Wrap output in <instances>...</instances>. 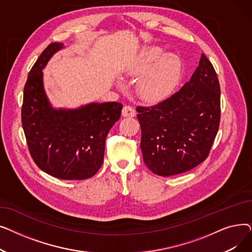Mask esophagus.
Here are the masks:
<instances>
[{
	"label": "esophagus",
	"instance_id": "1",
	"mask_svg": "<svg viewBox=\"0 0 252 252\" xmlns=\"http://www.w3.org/2000/svg\"><path fill=\"white\" fill-rule=\"evenodd\" d=\"M122 114L125 117H134L136 115V111L133 107H131V106L126 105V106H124Z\"/></svg>",
	"mask_w": 252,
	"mask_h": 252
}]
</instances>
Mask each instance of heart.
I'll return each instance as SVG.
<instances>
[{"label":"heart","instance_id":"obj_1","mask_svg":"<svg viewBox=\"0 0 252 252\" xmlns=\"http://www.w3.org/2000/svg\"><path fill=\"white\" fill-rule=\"evenodd\" d=\"M160 48L153 47L143 51L138 60L134 72L142 73L156 59L152 67L145 72L137 85L139 96L147 101H159L166 98L175 89L181 72V60L173 55L166 54L160 57Z\"/></svg>","mask_w":252,"mask_h":252}]
</instances>
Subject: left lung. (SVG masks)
<instances>
[{"instance_id": "1", "label": "left lung", "mask_w": 252, "mask_h": 252, "mask_svg": "<svg viewBox=\"0 0 252 252\" xmlns=\"http://www.w3.org/2000/svg\"><path fill=\"white\" fill-rule=\"evenodd\" d=\"M143 159L154 174L175 176L203 162L220 121V88L213 64L202 54L190 81L165 100L137 106Z\"/></svg>"}]
</instances>
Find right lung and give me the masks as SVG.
<instances>
[{
  "label": "right lung",
  "mask_w": 252,
  "mask_h": 252,
  "mask_svg": "<svg viewBox=\"0 0 252 252\" xmlns=\"http://www.w3.org/2000/svg\"><path fill=\"white\" fill-rule=\"evenodd\" d=\"M62 43L50 44L32 67L23 90L21 122L31 156L48 175L86 180L100 169L105 140L123 104L91 103L74 110L54 109L43 86V68Z\"/></svg>",
  "instance_id": "1"
}]
</instances>
